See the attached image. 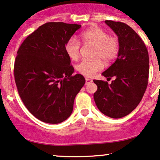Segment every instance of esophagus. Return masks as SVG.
<instances>
[{
    "instance_id": "esophagus-1",
    "label": "esophagus",
    "mask_w": 160,
    "mask_h": 160,
    "mask_svg": "<svg viewBox=\"0 0 160 160\" xmlns=\"http://www.w3.org/2000/svg\"><path fill=\"white\" fill-rule=\"evenodd\" d=\"M93 80H92V79H89V78H86V84H89L91 83V82H92Z\"/></svg>"
}]
</instances>
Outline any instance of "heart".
<instances>
[{
	"mask_svg": "<svg viewBox=\"0 0 160 160\" xmlns=\"http://www.w3.org/2000/svg\"><path fill=\"white\" fill-rule=\"evenodd\" d=\"M84 43L94 46V58L95 60H82L77 65V70L86 77L94 76L104 67L102 59L106 63L112 62L118 55L120 43L116 36L109 35L106 30L100 27H94L86 30L81 34ZM65 52L68 58L77 60L80 57L81 43L75 37L68 39L65 43Z\"/></svg>",
	"mask_w": 160,
	"mask_h": 160,
	"instance_id": "heart-1",
	"label": "heart"
}]
</instances>
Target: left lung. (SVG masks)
I'll use <instances>...</instances> for the list:
<instances>
[{"instance_id":"obj_1","label":"left lung","mask_w":160,"mask_h":160,"mask_svg":"<svg viewBox=\"0 0 160 160\" xmlns=\"http://www.w3.org/2000/svg\"><path fill=\"white\" fill-rule=\"evenodd\" d=\"M118 36L120 51L114 63L102 74L115 78L112 83L94 80V99L99 110L112 118H121L138 106L148 86L149 57L144 42L132 28L119 21H106Z\"/></svg>"}]
</instances>
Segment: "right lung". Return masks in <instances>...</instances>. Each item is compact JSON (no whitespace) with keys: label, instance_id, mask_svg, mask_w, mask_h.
Returning <instances> with one entry per match:
<instances>
[{"label":"right lung","instance_id":"add662e5","mask_svg":"<svg viewBox=\"0 0 160 160\" xmlns=\"http://www.w3.org/2000/svg\"><path fill=\"white\" fill-rule=\"evenodd\" d=\"M81 27L48 22L28 36L18 48L14 76L18 94L31 114L42 122L58 124L69 117L86 80L72 75L74 67L65 43Z\"/></svg>","mask_w":160,"mask_h":160}]
</instances>
